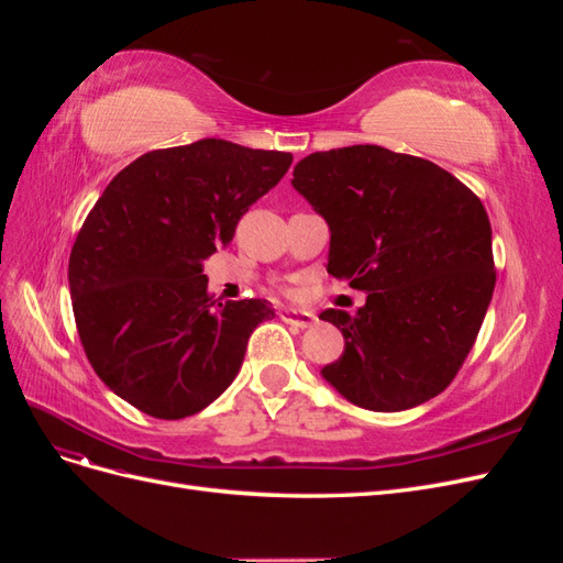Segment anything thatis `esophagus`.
Wrapping results in <instances>:
<instances>
[{
    "instance_id": "esophagus-1",
    "label": "esophagus",
    "mask_w": 563,
    "mask_h": 563,
    "mask_svg": "<svg viewBox=\"0 0 563 563\" xmlns=\"http://www.w3.org/2000/svg\"><path fill=\"white\" fill-rule=\"evenodd\" d=\"M279 317H282V321L291 323V327H298V329H310L312 323L317 321V317H314L312 312H305V310H291V308L282 310V312H279Z\"/></svg>"
}]
</instances>
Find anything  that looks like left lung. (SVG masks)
I'll return each mask as SVG.
<instances>
[{
  "label": "left lung",
  "mask_w": 563,
  "mask_h": 563,
  "mask_svg": "<svg viewBox=\"0 0 563 563\" xmlns=\"http://www.w3.org/2000/svg\"><path fill=\"white\" fill-rule=\"evenodd\" d=\"M291 183L329 223V275L366 294L354 314H319L345 338L323 380L368 411L430 401L463 366L496 286L482 199L441 166L380 145L314 152Z\"/></svg>",
  "instance_id": "1"
}]
</instances>
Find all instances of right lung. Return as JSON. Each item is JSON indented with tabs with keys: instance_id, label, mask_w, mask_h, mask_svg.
Masks as SVG:
<instances>
[{
	"instance_id": "right-lung-1",
	"label": "right lung",
	"mask_w": 563,
	"mask_h": 563,
	"mask_svg": "<svg viewBox=\"0 0 563 563\" xmlns=\"http://www.w3.org/2000/svg\"><path fill=\"white\" fill-rule=\"evenodd\" d=\"M291 152L220 139L152 150L119 172L77 234L67 282L98 378L139 411L178 420L230 387L272 302L209 294L203 261L234 236Z\"/></svg>"
}]
</instances>
